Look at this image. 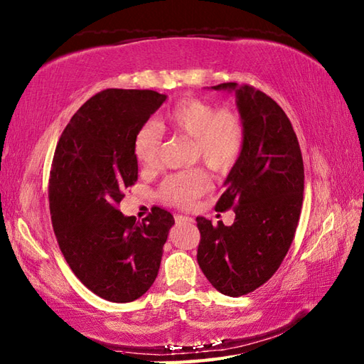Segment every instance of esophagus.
<instances>
[{
  "label": "esophagus",
  "mask_w": 364,
  "mask_h": 364,
  "mask_svg": "<svg viewBox=\"0 0 364 364\" xmlns=\"http://www.w3.org/2000/svg\"><path fill=\"white\" fill-rule=\"evenodd\" d=\"M175 222H176V223H193V218H191V217H188V215L176 214V215H175Z\"/></svg>",
  "instance_id": "1"
}]
</instances>
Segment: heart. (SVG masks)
Listing matches in <instances>:
<instances>
[{"mask_svg": "<svg viewBox=\"0 0 364 364\" xmlns=\"http://www.w3.org/2000/svg\"><path fill=\"white\" fill-rule=\"evenodd\" d=\"M186 134L193 141V158L201 159L217 173H226L242 156L247 130L237 112L206 100L189 97L173 105L156 124L141 125L133 138V154L146 171L161 166L163 133L159 129ZM205 171L193 168L173 173L158 189V198L176 208H188L210 189Z\"/></svg>", "mask_w": 364, "mask_h": 364, "instance_id": "1", "label": "heart"}]
</instances>
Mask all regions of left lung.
<instances>
[{
    "label": "left lung",
    "instance_id": "obj_1",
    "mask_svg": "<svg viewBox=\"0 0 364 364\" xmlns=\"http://www.w3.org/2000/svg\"><path fill=\"white\" fill-rule=\"evenodd\" d=\"M210 88L235 91L247 138L215 205L220 213L234 209V223L197 217V260L214 289L237 298L264 285L289 252L302 208L304 163L291 122L272 97L235 82Z\"/></svg>",
    "mask_w": 364,
    "mask_h": 364
}]
</instances>
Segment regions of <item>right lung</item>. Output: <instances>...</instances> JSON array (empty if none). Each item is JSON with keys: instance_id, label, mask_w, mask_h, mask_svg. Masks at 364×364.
Masks as SVG:
<instances>
[{"instance_id": "add662e5", "label": "right lung", "mask_w": 364, "mask_h": 364, "mask_svg": "<svg viewBox=\"0 0 364 364\" xmlns=\"http://www.w3.org/2000/svg\"><path fill=\"white\" fill-rule=\"evenodd\" d=\"M164 100L151 90L100 91L71 117L54 151L48 196L58 247L79 281L112 302L150 289L175 223L156 206L142 223L117 209L138 180L134 133Z\"/></svg>"}]
</instances>
